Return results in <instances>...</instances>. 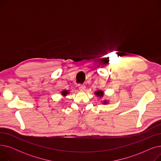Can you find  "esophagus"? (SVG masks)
Listing matches in <instances>:
<instances>
[{"mask_svg":"<svg viewBox=\"0 0 161 161\" xmlns=\"http://www.w3.org/2000/svg\"><path fill=\"white\" fill-rule=\"evenodd\" d=\"M86 89V87L85 85H80L79 86V89L80 91H85Z\"/></svg>","mask_w":161,"mask_h":161,"instance_id":"34e87169","label":"esophagus"}]
</instances>
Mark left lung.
<instances>
[{"label":"left lung","instance_id":"1","mask_svg":"<svg viewBox=\"0 0 161 161\" xmlns=\"http://www.w3.org/2000/svg\"><path fill=\"white\" fill-rule=\"evenodd\" d=\"M95 95H96L97 97H98L102 98L104 96V92L103 91H101V90H98V91H97L95 92ZM108 101H107L106 100H103V104H108Z\"/></svg>","mask_w":161,"mask_h":161}]
</instances>
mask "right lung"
I'll use <instances>...</instances> for the list:
<instances>
[{
    "label": "right lung",
    "instance_id": "obj_1",
    "mask_svg": "<svg viewBox=\"0 0 161 161\" xmlns=\"http://www.w3.org/2000/svg\"><path fill=\"white\" fill-rule=\"evenodd\" d=\"M69 93V91H68V90H64V91H61V95H62L63 97H66Z\"/></svg>",
    "mask_w": 161,
    "mask_h": 161
}]
</instances>
